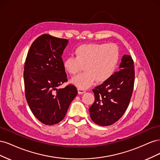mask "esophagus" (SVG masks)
Listing matches in <instances>:
<instances>
[{
    "mask_svg": "<svg viewBox=\"0 0 160 160\" xmlns=\"http://www.w3.org/2000/svg\"><path fill=\"white\" fill-rule=\"evenodd\" d=\"M77 91H78V93H79V95L83 94V93H84L85 92V89H81V88H78V89H77Z\"/></svg>",
    "mask_w": 160,
    "mask_h": 160,
    "instance_id": "obj_1",
    "label": "esophagus"
}]
</instances>
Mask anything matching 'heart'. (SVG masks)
Listing matches in <instances>:
<instances>
[{"mask_svg": "<svg viewBox=\"0 0 160 160\" xmlns=\"http://www.w3.org/2000/svg\"><path fill=\"white\" fill-rule=\"evenodd\" d=\"M75 57L63 61L65 70L75 75L82 69L85 71L72 78L71 82L77 88L86 89L95 81L102 83L110 79L119 61V50L113 43H92L79 46L75 51Z\"/></svg>", "mask_w": 160, "mask_h": 160, "instance_id": "b5f03b06", "label": "heart"}]
</instances>
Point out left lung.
Masks as SVG:
<instances>
[{"instance_id":"left-lung-1","label":"left lung","mask_w":160,"mask_h":160,"mask_svg":"<svg viewBox=\"0 0 160 160\" xmlns=\"http://www.w3.org/2000/svg\"><path fill=\"white\" fill-rule=\"evenodd\" d=\"M110 79L92 90L95 101L90 108V117L101 126H108L122 117L128 109L132 98L135 70L130 55H125L119 66Z\"/></svg>"}]
</instances>
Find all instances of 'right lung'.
Listing matches in <instances>:
<instances>
[{
	"label": "right lung",
	"instance_id": "1",
	"mask_svg": "<svg viewBox=\"0 0 160 160\" xmlns=\"http://www.w3.org/2000/svg\"><path fill=\"white\" fill-rule=\"evenodd\" d=\"M68 41L43 34L32 43L24 67L25 97L33 115L48 125L64 119L71 101L77 95L75 86L67 81L62 54Z\"/></svg>",
	"mask_w": 160,
	"mask_h": 160
}]
</instances>
